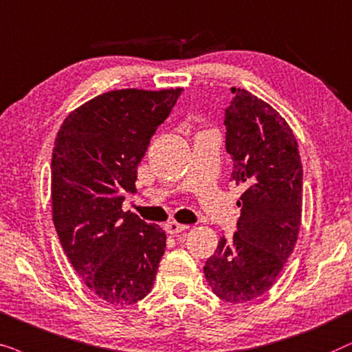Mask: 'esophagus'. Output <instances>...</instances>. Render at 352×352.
Instances as JSON below:
<instances>
[{
	"instance_id": "34e87169",
	"label": "esophagus",
	"mask_w": 352,
	"mask_h": 352,
	"mask_svg": "<svg viewBox=\"0 0 352 352\" xmlns=\"http://www.w3.org/2000/svg\"><path fill=\"white\" fill-rule=\"evenodd\" d=\"M186 225H182V223H177V222H168L166 225V232L168 233V235H179V233L185 232L186 230Z\"/></svg>"
}]
</instances>
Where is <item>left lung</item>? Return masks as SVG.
I'll list each match as a JSON object with an SVG mask.
<instances>
[{
  "label": "left lung",
  "mask_w": 352,
  "mask_h": 352,
  "mask_svg": "<svg viewBox=\"0 0 352 352\" xmlns=\"http://www.w3.org/2000/svg\"><path fill=\"white\" fill-rule=\"evenodd\" d=\"M225 109V149L232 182L246 188L233 238H220L206 261L204 277L214 294L246 302L269 292L296 245L302 210V166L298 142L270 104L232 88Z\"/></svg>",
  "instance_id": "obj_1"
}]
</instances>
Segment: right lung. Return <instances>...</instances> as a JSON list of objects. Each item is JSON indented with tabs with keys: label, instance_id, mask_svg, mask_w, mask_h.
Listing matches in <instances>:
<instances>
[{
	"label": "right lung",
	"instance_id": "obj_1",
	"mask_svg": "<svg viewBox=\"0 0 352 352\" xmlns=\"http://www.w3.org/2000/svg\"><path fill=\"white\" fill-rule=\"evenodd\" d=\"M182 88L114 90L70 112L51 159L53 222L82 282L111 304H133L151 292L166 232L124 212L149 140Z\"/></svg>",
	"mask_w": 352,
	"mask_h": 352
}]
</instances>
